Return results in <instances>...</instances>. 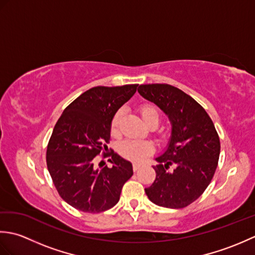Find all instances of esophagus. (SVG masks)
<instances>
[{
	"instance_id": "obj_1",
	"label": "esophagus",
	"mask_w": 255,
	"mask_h": 255,
	"mask_svg": "<svg viewBox=\"0 0 255 255\" xmlns=\"http://www.w3.org/2000/svg\"><path fill=\"white\" fill-rule=\"evenodd\" d=\"M140 167H141V163H139V162H133V164H132L133 171H138Z\"/></svg>"
}]
</instances>
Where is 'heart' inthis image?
<instances>
[{"label":"heart","mask_w":255,"mask_h":255,"mask_svg":"<svg viewBox=\"0 0 255 255\" xmlns=\"http://www.w3.org/2000/svg\"><path fill=\"white\" fill-rule=\"evenodd\" d=\"M140 114L143 122L149 125L151 123H159L160 113L158 108L153 105H143L140 108ZM125 116V111L123 108L118 110L115 115L113 116L111 130L114 134H117L119 131V126L123 122ZM153 151V145L149 141H143V140H125L124 142L119 145V152L126 159L132 161H140L142 160L145 155L151 153Z\"/></svg>","instance_id":"obj_1"}]
</instances>
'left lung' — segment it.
I'll use <instances>...</instances> for the list:
<instances>
[{
    "instance_id": "8db88e82",
    "label": "left lung",
    "mask_w": 255,
    "mask_h": 255,
    "mask_svg": "<svg viewBox=\"0 0 255 255\" xmlns=\"http://www.w3.org/2000/svg\"><path fill=\"white\" fill-rule=\"evenodd\" d=\"M169 117L171 136L163 152L155 155V180L144 188L153 204L184 208L195 202L213 180L220 141L208 114L191 96L169 84H144L138 89ZM170 165L175 166L167 171Z\"/></svg>"
}]
</instances>
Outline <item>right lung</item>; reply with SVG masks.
Instances as JSON below:
<instances>
[{
    "instance_id": "1",
    "label": "right lung",
    "mask_w": 255,
    "mask_h": 255,
    "mask_svg": "<svg viewBox=\"0 0 255 255\" xmlns=\"http://www.w3.org/2000/svg\"><path fill=\"white\" fill-rule=\"evenodd\" d=\"M138 84L95 86L75 99L58 119L47 148V167L64 202L84 213L114 207L133 174L130 161L116 152L112 167L97 169L94 159L111 138L113 116L136 93Z\"/></svg>"
}]
</instances>
